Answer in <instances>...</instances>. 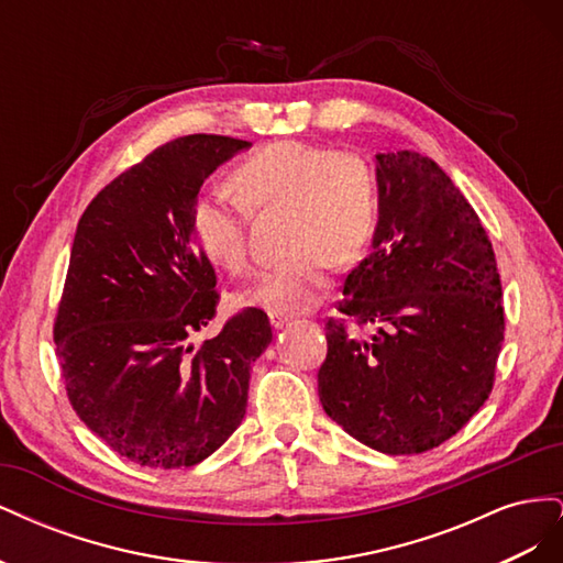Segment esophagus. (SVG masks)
Instances as JSON below:
<instances>
[{
    "label": "esophagus",
    "mask_w": 563,
    "mask_h": 563,
    "mask_svg": "<svg viewBox=\"0 0 563 563\" xmlns=\"http://www.w3.org/2000/svg\"><path fill=\"white\" fill-rule=\"evenodd\" d=\"M269 321H272V327H275V329H284L286 323L294 321V317L284 314V312H269Z\"/></svg>",
    "instance_id": "obj_1"
}]
</instances>
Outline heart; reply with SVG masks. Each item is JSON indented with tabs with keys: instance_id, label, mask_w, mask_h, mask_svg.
<instances>
[{
	"instance_id": "1",
	"label": "heart",
	"mask_w": 563,
	"mask_h": 563,
	"mask_svg": "<svg viewBox=\"0 0 563 563\" xmlns=\"http://www.w3.org/2000/svg\"><path fill=\"white\" fill-rule=\"evenodd\" d=\"M234 187L216 185L195 203L192 228L209 258L240 272L249 263L253 209H288L291 261L261 272L244 300L272 312H308L331 286L335 265L364 255L378 218V183L356 152L279 141L234 172Z\"/></svg>"
}]
</instances>
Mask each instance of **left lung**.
<instances>
[{"label":"left lung","instance_id":"obj_1","mask_svg":"<svg viewBox=\"0 0 563 563\" xmlns=\"http://www.w3.org/2000/svg\"><path fill=\"white\" fill-rule=\"evenodd\" d=\"M378 225L338 310L378 333L327 321L317 380L323 411L387 455L444 444L488 399L505 338L503 286L488 234L437 162L376 155Z\"/></svg>","mask_w":563,"mask_h":563}]
</instances>
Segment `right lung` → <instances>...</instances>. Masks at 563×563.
<instances>
[{
	"label": "right lung",
	"instance_id": "add662e5",
	"mask_svg": "<svg viewBox=\"0 0 563 563\" xmlns=\"http://www.w3.org/2000/svg\"><path fill=\"white\" fill-rule=\"evenodd\" d=\"M251 143L183 135L100 190L79 218L54 323L67 399L131 463L192 467L240 428L251 364L272 340L246 308L216 338L211 261L197 242L199 187Z\"/></svg>",
	"mask_w": 563,
	"mask_h": 563
}]
</instances>
